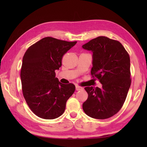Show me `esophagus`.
Returning <instances> with one entry per match:
<instances>
[{
	"label": "esophagus",
	"mask_w": 147,
	"mask_h": 147,
	"mask_svg": "<svg viewBox=\"0 0 147 147\" xmlns=\"http://www.w3.org/2000/svg\"><path fill=\"white\" fill-rule=\"evenodd\" d=\"M83 90V87L80 86L78 85L76 86V90L77 91H81V90Z\"/></svg>",
	"instance_id": "esophagus-1"
}]
</instances>
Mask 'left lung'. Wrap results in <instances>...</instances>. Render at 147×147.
<instances>
[{"label":"left lung","mask_w":147,"mask_h":147,"mask_svg":"<svg viewBox=\"0 0 147 147\" xmlns=\"http://www.w3.org/2000/svg\"><path fill=\"white\" fill-rule=\"evenodd\" d=\"M92 52L91 74L102 88L88 86V99L83 109L89 117L104 119L113 117L122 108L131 83L130 57L119 42L100 36L82 46Z\"/></svg>","instance_id":"1"}]
</instances>
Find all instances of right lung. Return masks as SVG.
I'll list each match as a JSON object with an SVG mask.
<instances>
[{
	"label": "right lung",
	"instance_id": "right-lung-1",
	"mask_svg": "<svg viewBox=\"0 0 147 147\" xmlns=\"http://www.w3.org/2000/svg\"><path fill=\"white\" fill-rule=\"evenodd\" d=\"M77 42L47 37L24 53L20 74L22 91L26 103L37 117L53 119L64 112L75 86L59 82L55 70L61 67L63 56Z\"/></svg>",
	"mask_w": 147,
	"mask_h": 147
}]
</instances>
